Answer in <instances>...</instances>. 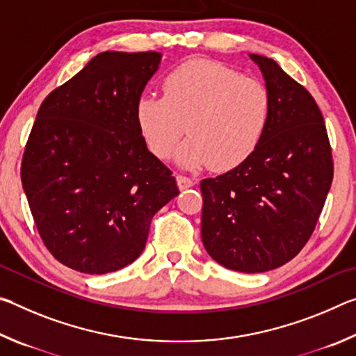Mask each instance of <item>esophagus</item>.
I'll return each mask as SVG.
<instances>
[{
	"label": "esophagus",
	"mask_w": 356,
	"mask_h": 356,
	"mask_svg": "<svg viewBox=\"0 0 356 356\" xmlns=\"http://www.w3.org/2000/svg\"><path fill=\"white\" fill-rule=\"evenodd\" d=\"M195 185V180L191 177H186V176H177V186L180 190H186L190 188V186Z\"/></svg>",
	"instance_id": "obj_1"
}]
</instances>
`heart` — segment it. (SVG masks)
Listing matches in <instances>:
<instances>
[{"instance_id":"heart-1","label":"heart","mask_w":356,"mask_h":356,"mask_svg":"<svg viewBox=\"0 0 356 356\" xmlns=\"http://www.w3.org/2000/svg\"><path fill=\"white\" fill-rule=\"evenodd\" d=\"M135 114L147 147L159 159H170L186 127L190 138L177 150L180 165L231 171L261 144L270 95L254 78L220 63L193 59L166 75L163 95H141Z\"/></svg>"}]
</instances>
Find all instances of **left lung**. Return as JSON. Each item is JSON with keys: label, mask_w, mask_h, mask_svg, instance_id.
<instances>
[{"label": "left lung", "mask_w": 356, "mask_h": 356, "mask_svg": "<svg viewBox=\"0 0 356 356\" xmlns=\"http://www.w3.org/2000/svg\"><path fill=\"white\" fill-rule=\"evenodd\" d=\"M250 58L270 95L268 125L245 163L201 180V237L222 267L262 273L293 259L314 232L333 159L312 95L273 59Z\"/></svg>", "instance_id": "1"}]
</instances>
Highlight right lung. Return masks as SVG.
<instances>
[{"label": "right lung", "instance_id": "add662e5", "mask_svg": "<svg viewBox=\"0 0 356 356\" xmlns=\"http://www.w3.org/2000/svg\"><path fill=\"white\" fill-rule=\"evenodd\" d=\"M160 61L156 51L99 53L35 116L23 190L42 242L76 272L104 275L134 262L152 216L179 195L135 114Z\"/></svg>", "mask_w": 356, "mask_h": 356}]
</instances>
